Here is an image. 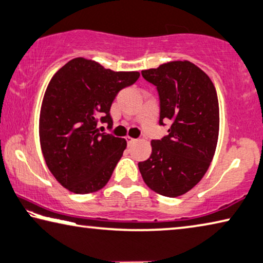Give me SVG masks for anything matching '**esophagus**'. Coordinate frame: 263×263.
<instances>
[{"label": "esophagus", "mask_w": 263, "mask_h": 263, "mask_svg": "<svg viewBox=\"0 0 263 263\" xmlns=\"http://www.w3.org/2000/svg\"><path fill=\"white\" fill-rule=\"evenodd\" d=\"M125 139H126V141H127V145H128V146H131V145L133 144V142L137 141V139H135V138H132V137H130V136H127V137L125 138Z\"/></svg>", "instance_id": "1"}]
</instances>
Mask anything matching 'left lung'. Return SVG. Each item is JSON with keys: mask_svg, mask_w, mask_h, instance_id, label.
I'll list each match as a JSON object with an SVG mask.
<instances>
[{"mask_svg": "<svg viewBox=\"0 0 263 263\" xmlns=\"http://www.w3.org/2000/svg\"><path fill=\"white\" fill-rule=\"evenodd\" d=\"M160 99V125L172 121L168 136L152 140V154L138 163L148 188L177 197L202 180L216 152L219 105L216 88L203 70L188 60L171 61L142 70Z\"/></svg>", "mask_w": 263, "mask_h": 263, "instance_id": "obj_1", "label": "left lung"}]
</instances>
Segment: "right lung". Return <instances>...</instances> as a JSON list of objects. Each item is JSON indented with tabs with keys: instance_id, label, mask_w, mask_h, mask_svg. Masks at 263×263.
Masks as SVG:
<instances>
[{
	"instance_id": "add662e5",
	"label": "right lung",
	"mask_w": 263,
	"mask_h": 263,
	"mask_svg": "<svg viewBox=\"0 0 263 263\" xmlns=\"http://www.w3.org/2000/svg\"><path fill=\"white\" fill-rule=\"evenodd\" d=\"M139 72H114L75 58L53 75L39 116V139L48 169L75 194L103 188L121 160L126 140L100 133L99 121L112 126L111 104Z\"/></svg>"
}]
</instances>
